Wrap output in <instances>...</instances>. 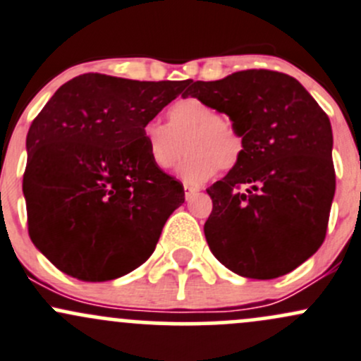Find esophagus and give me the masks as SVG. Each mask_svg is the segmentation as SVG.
<instances>
[{
  "label": "esophagus",
  "mask_w": 361,
  "mask_h": 361,
  "mask_svg": "<svg viewBox=\"0 0 361 361\" xmlns=\"http://www.w3.org/2000/svg\"><path fill=\"white\" fill-rule=\"evenodd\" d=\"M185 197H187V200H190L192 199L193 195H197V193H199V188H195V187H192V185H187L185 183Z\"/></svg>",
  "instance_id": "esophagus-1"
}]
</instances>
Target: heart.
Here are the masks:
<instances>
[{"mask_svg": "<svg viewBox=\"0 0 361 361\" xmlns=\"http://www.w3.org/2000/svg\"><path fill=\"white\" fill-rule=\"evenodd\" d=\"M166 114L168 125L149 121L142 128L150 161L161 171L180 161L185 142L188 156L178 174L190 185L205 183L221 168L233 169L243 159L245 138L240 130L202 99H178Z\"/></svg>", "mask_w": 361, "mask_h": 361, "instance_id": "heart-1", "label": "heart"}]
</instances>
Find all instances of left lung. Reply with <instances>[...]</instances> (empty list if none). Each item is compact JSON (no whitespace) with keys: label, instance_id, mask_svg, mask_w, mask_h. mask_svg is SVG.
I'll return each instance as SVG.
<instances>
[{"label":"left lung","instance_id":"left-lung-1","mask_svg":"<svg viewBox=\"0 0 361 361\" xmlns=\"http://www.w3.org/2000/svg\"><path fill=\"white\" fill-rule=\"evenodd\" d=\"M228 114L245 138L238 166L207 188L209 248L229 271L274 279L310 259L324 243L336 192L329 116L296 78L243 70L216 82H188Z\"/></svg>","mask_w":361,"mask_h":361}]
</instances>
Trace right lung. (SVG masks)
<instances>
[{"label": "right lung", "mask_w": 361, "mask_h": 361, "mask_svg": "<svg viewBox=\"0 0 361 361\" xmlns=\"http://www.w3.org/2000/svg\"><path fill=\"white\" fill-rule=\"evenodd\" d=\"M187 84L84 73L35 116L22 185L27 224L59 271L101 283L152 255L185 190L152 164L142 128Z\"/></svg>", "instance_id": "add662e5"}]
</instances>
